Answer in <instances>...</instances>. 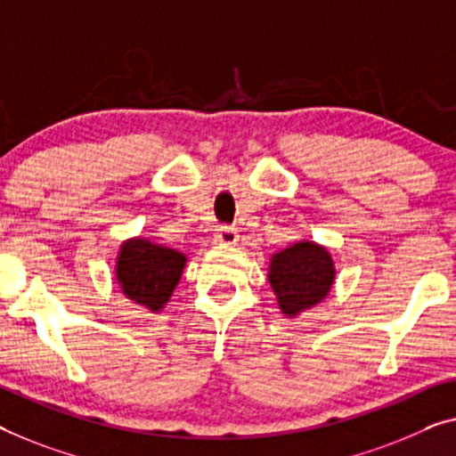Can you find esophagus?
Segmentation results:
<instances>
[{"instance_id":"esophagus-1","label":"esophagus","mask_w":456,"mask_h":456,"mask_svg":"<svg viewBox=\"0 0 456 456\" xmlns=\"http://www.w3.org/2000/svg\"><path fill=\"white\" fill-rule=\"evenodd\" d=\"M216 241H219L221 246H235V243L240 241V235H237V231L233 227H219L216 229Z\"/></svg>"}]
</instances>
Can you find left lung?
Wrapping results in <instances>:
<instances>
[{
  "label": "left lung",
  "mask_w": 456,
  "mask_h": 456,
  "mask_svg": "<svg viewBox=\"0 0 456 456\" xmlns=\"http://www.w3.org/2000/svg\"><path fill=\"white\" fill-rule=\"evenodd\" d=\"M336 262L322 243L301 240L270 256L268 282L278 309L298 317L323 303L336 284Z\"/></svg>",
  "instance_id": "1"
}]
</instances>
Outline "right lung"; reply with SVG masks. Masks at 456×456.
<instances>
[{
  "instance_id": "right-lung-1",
  "label": "right lung",
  "mask_w": 456,
  "mask_h": 456,
  "mask_svg": "<svg viewBox=\"0 0 456 456\" xmlns=\"http://www.w3.org/2000/svg\"><path fill=\"white\" fill-rule=\"evenodd\" d=\"M186 262L188 257L180 249L139 235L120 243L114 278L125 298L159 314L178 287Z\"/></svg>"
}]
</instances>
